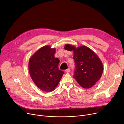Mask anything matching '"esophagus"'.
<instances>
[{
    "label": "esophagus",
    "instance_id": "obj_1",
    "mask_svg": "<svg viewBox=\"0 0 124 124\" xmlns=\"http://www.w3.org/2000/svg\"><path fill=\"white\" fill-rule=\"evenodd\" d=\"M65 72H66V73H69V72H70V69H68L66 70H65Z\"/></svg>",
    "mask_w": 124,
    "mask_h": 124
}]
</instances>
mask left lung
<instances>
[{
	"instance_id": "1",
	"label": "left lung",
	"mask_w": 124,
	"mask_h": 124,
	"mask_svg": "<svg viewBox=\"0 0 124 124\" xmlns=\"http://www.w3.org/2000/svg\"><path fill=\"white\" fill-rule=\"evenodd\" d=\"M64 49L74 51L76 65L74 78L83 88L93 87L101 78L103 70V64L95 53L88 47L66 44Z\"/></svg>"
}]
</instances>
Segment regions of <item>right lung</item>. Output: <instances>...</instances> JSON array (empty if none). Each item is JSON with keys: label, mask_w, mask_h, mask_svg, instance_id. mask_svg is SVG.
<instances>
[{"label": "right lung", "mask_w": 124, "mask_h": 124, "mask_svg": "<svg viewBox=\"0 0 124 124\" xmlns=\"http://www.w3.org/2000/svg\"><path fill=\"white\" fill-rule=\"evenodd\" d=\"M55 47L45 46L35 52L29 59L30 77L35 84L44 92L54 91L64 74L58 69L60 61L55 58Z\"/></svg>", "instance_id": "obj_1"}]
</instances>
